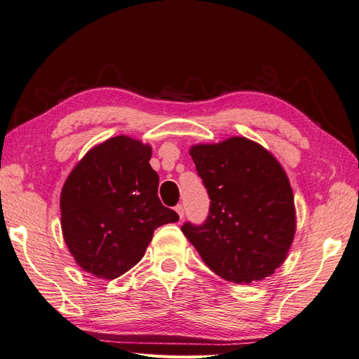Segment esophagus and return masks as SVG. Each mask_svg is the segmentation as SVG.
Wrapping results in <instances>:
<instances>
[{
	"label": "esophagus",
	"instance_id": "34e87169",
	"mask_svg": "<svg viewBox=\"0 0 359 359\" xmlns=\"http://www.w3.org/2000/svg\"><path fill=\"white\" fill-rule=\"evenodd\" d=\"M175 211L178 212L180 219H182V217H184V206H182V205H177V206H175Z\"/></svg>",
	"mask_w": 359,
	"mask_h": 359
}]
</instances>
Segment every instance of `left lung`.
I'll list each match as a JSON object with an SVG mask.
<instances>
[{"instance_id":"obj_1","label":"left lung","mask_w":359,"mask_h":359,"mask_svg":"<svg viewBox=\"0 0 359 359\" xmlns=\"http://www.w3.org/2000/svg\"><path fill=\"white\" fill-rule=\"evenodd\" d=\"M211 199L203 224L181 231L217 276L248 285L274 274L297 229L289 178L260 144L233 136L190 148Z\"/></svg>"}]
</instances>
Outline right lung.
I'll return each instance as SVG.
<instances>
[{"label":"right lung","mask_w":359,"mask_h":359,"mask_svg":"<svg viewBox=\"0 0 359 359\" xmlns=\"http://www.w3.org/2000/svg\"><path fill=\"white\" fill-rule=\"evenodd\" d=\"M151 147L130 136L95 145L73 168L61 190V229L83 271L114 280L144 257L158 226L178 214L158 199Z\"/></svg>","instance_id":"add662e5"}]
</instances>
